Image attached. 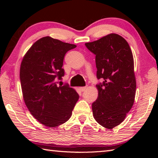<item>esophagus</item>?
<instances>
[{"mask_svg":"<svg viewBox=\"0 0 158 158\" xmlns=\"http://www.w3.org/2000/svg\"><path fill=\"white\" fill-rule=\"evenodd\" d=\"M87 89V86H84V87H79V89L81 90V92H84V90H85V89Z\"/></svg>","mask_w":158,"mask_h":158,"instance_id":"1","label":"esophagus"}]
</instances>
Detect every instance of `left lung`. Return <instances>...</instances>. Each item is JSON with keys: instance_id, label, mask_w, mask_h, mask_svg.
Returning a JSON list of instances; mask_svg holds the SVG:
<instances>
[{"instance_id": "8db88e82", "label": "left lung", "mask_w": 158, "mask_h": 158, "mask_svg": "<svg viewBox=\"0 0 158 158\" xmlns=\"http://www.w3.org/2000/svg\"><path fill=\"white\" fill-rule=\"evenodd\" d=\"M85 44L95 55L98 79L104 80L96 85L98 96L92 104L93 117L111 130L124 121L135 102L137 84L132 50L116 33Z\"/></svg>"}]
</instances>
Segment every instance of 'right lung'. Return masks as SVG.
Instances as JSON below:
<instances>
[{
    "label": "right lung",
    "mask_w": 158,
    "mask_h": 158,
    "mask_svg": "<svg viewBox=\"0 0 158 158\" xmlns=\"http://www.w3.org/2000/svg\"><path fill=\"white\" fill-rule=\"evenodd\" d=\"M75 44L46 36L32 45L20 66V81L24 102L32 116L48 127L68 121L79 95L69 85H57L64 75L65 53Z\"/></svg>",
    "instance_id": "1"
}]
</instances>
